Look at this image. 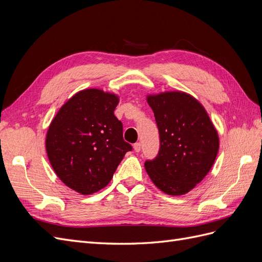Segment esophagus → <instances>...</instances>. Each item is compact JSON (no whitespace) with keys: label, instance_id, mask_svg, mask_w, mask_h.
<instances>
[{"label":"esophagus","instance_id":"34e87169","mask_svg":"<svg viewBox=\"0 0 262 262\" xmlns=\"http://www.w3.org/2000/svg\"><path fill=\"white\" fill-rule=\"evenodd\" d=\"M133 147H134V150H136V152H140V150H141V143H139V142H138V143L133 145Z\"/></svg>","mask_w":262,"mask_h":262}]
</instances>
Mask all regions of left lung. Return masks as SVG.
<instances>
[{
  "mask_svg": "<svg viewBox=\"0 0 262 262\" xmlns=\"http://www.w3.org/2000/svg\"><path fill=\"white\" fill-rule=\"evenodd\" d=\"M160 134V149L144 163L157 188L185 194L207 176L219 152V136L204 108L185 93L149 96Z\"/></svg>",
  "mask_w": 262,
  "mask_h": 262,
  "instance_id": "obj_1",
  "label": "left lung"
}]
</instances>
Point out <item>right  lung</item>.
Here are the masks:
<instances>
[{"instance_id": "add662e5", "label": "right lung", "mask_w": 262, "mask_h": 262, "mask_svg": "<svg viewBox=\"0 0 262 262\" xmlns=\"http://www.w3.org/2000/svg\"><path fill=\"white\" fill-rule=\"evenodd\" d=\"M118 98L100 90H85L63 105L46 139L50 164L64 184L82 194L105 188L132 145L114 112Z\"/></svg>"}]
</instances>
